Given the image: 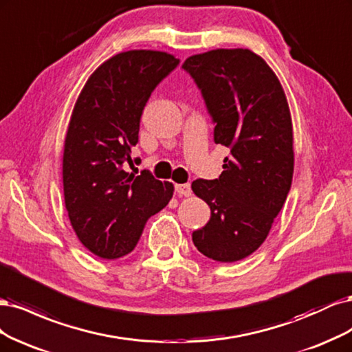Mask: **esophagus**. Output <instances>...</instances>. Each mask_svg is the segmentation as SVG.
Instances as JSON below:
<instances>
[{
	"mask_svg": "<svg viewBox=\"0 0 352 352\" xmlns=\"http://www.w3.org/2000/svg\"><path fill=\"white\" fill-rule=\"evenodd\" d=\"M175 191L178 192L179 196L188 197L191 195V186L190 184H177L175 186Z\"/></svg>",
	"mask_w": 352,
	"mask_h": 352,
	"instance_id": "34e87169",
	"label": "esophagus"
}]
</instances>
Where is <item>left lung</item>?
Listing matches in <instances>:
<instances>
[{"label": "left lung", "instance_id": "left-lung-1", "mask_svg": "<svg viewBox=\"0 0 352 352\" xmlns=\"http://www.w3.org/2000/svg\"><path fill=\"white\" fill-rule=\"evenodd\" d=\"M183 69L195 78L214 122L213 139L230 149L217 179L192 181L210 219L192 232L206 257L232 263L263 244L292 183L291 112L279 78L250 50L191 55Z\"/></svg>", "mask_w": 352, "mask_h": 352}]
</instances>
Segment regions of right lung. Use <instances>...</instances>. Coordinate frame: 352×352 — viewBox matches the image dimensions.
<instances>
[{
    "mask_svg": "<svg viewBox=\"0 0 352 352\" xmlns=\"http://www.w3.org/2000/svg\"><path fill=\"white\" fill-rule=\"evenodd\" d=\"M162 51L133 50L102 63L78 95L65 134L63 184L73 230L100 258L129 254L144 223L173 197V183L124 171L147 99L178 65Z\"/></svg>",
    "mask_w": 352,
    "mask_h": 352,
    "instance_id": "obj_1",
    "label": "right lung"
}]
</instances>
